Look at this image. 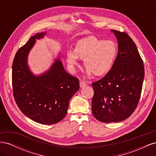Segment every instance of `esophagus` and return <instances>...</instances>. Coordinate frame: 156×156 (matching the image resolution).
<instances>
[{
	"instance_id": "esophagus-1",
	"label": "esophagus",
	"mask_w": 156,
	"mask_h": 156,
	"mask_svg": "<svg viewBox=\"0 0 156 156\" xmlns=\"http://www.w3.org/2000/svg\"><path fill=\"white\" fill-rule=\"evenodd\" d=\"M87 82L85 81H80V87L83 88L85 86H87Z\"/></svg>"
}]
</instances>
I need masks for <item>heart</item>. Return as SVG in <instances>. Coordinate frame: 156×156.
Wrapping results in <instances>:
<instances>
[{
    "label": "heart",
    "instance_id": "1",
    "mask_svg": "<svg viewBox=\"0 0 156 156\" xmlns=\"http://www.w3.org/2000/svg\"><path fill=\"white\" fill-rule=\"evenodd\" d=\"M118 54V46L112 40H103L90 36L79 40L75 49L66 53L68 65L74 69L79 64V58L84 60L87 72L90 75H102L111 69Z\"/></svg>",
    "mask_w": 156,
    "mask_h": 156
}]
</instances>
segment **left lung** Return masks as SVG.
I'll use <instances>...</instances> for the list:
<instances>
[{
	"instance_id": "left-lung-1",
	"label": "left lung",
	"mask_w": 156,
	"mask_h": 156,
	"mask_svg": "<svg viewBox=\"0 0 156 156\" xmlns=\"http://www.w3.org/2000/svg\"><path fill=\"white\" fill-rule=\"evenodd\" d=\"M119 44V52L111 69L92 84V111L104 123L123 121L138 105L144 77V68L137 48L129 35L111 30Z\"/></svg>"
}]
</instances>
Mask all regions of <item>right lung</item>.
Masks as SVG:
<instances>
[{
  "instance_id": "add662e5",
  "label": "right lung",
  "mask_w": 156,
  "mask_h": 156,
  "mask_svg": "<svg viewBox=\"0 0 156 156\" xmlns=\"http://www.w3.org/2000/svg\"><path fill=\"white\" fill-rule=\"evenodd\" d=\"M46 32L37 33L20 48L12 64V87L15 101L21 112L41 124H54L66 115L69 101L79 89V79L68 73L57 58L51 68L39 76L27 64L36 40Z\"/></svg>"
}]
</instances>
